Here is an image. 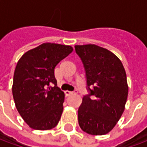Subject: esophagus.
Returning a JSON list of instances; mask_svg holds the SVG:
<instances>
[{
	"mask_svg": "<svg viewBox=\"0 0 147 147\" xmlns=\"http://www.w3.org/2000/svg\"><path fill=\"white\" fill-rule=\"evenodd\" d=\"M74 93H77V91H75V92H73V91H69V90H66V91H65V94H66L67 96H69V95H71V94H74Z\"/></svg>",
	"mask_w": 147,
	"mask_h": 147,
	"instance_id": "esophagus-1",
	"label": "esophagus"
}]
</instances>
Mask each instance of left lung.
Returning <instances> with one entry per match:
<instances>
[{
  "mask_svg": "<svg viewBox=\"0 0 147 147\" xmlns=\"http://www.w3.org/2000/svg\"><path fill=\"white\" fill-rule=\"evenodd\" d=\"M75 49L85 68L89 91L78 110L79 124L90 135H105L125 108L128 86L124 67L116 55L98 45H75Z\"/></svg>",
  "mask_w": 147,
  "mask_h": 147,
  "instance_id": "obj_1",
  "label": "left lung"
}]
</instances>
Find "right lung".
I'll use <instances>...</instances> for the list:
<instances>
[{
    "label": "right lung",
    "mask_w": 147,
    "mask_h": 147,
    "mask_svg": "<svg viewBox=\"0 0 147 147\" xmlns=\"http://www.w3.org/2000/svg\"><path fill=\"white\" fill-rule=\"evenodd\" d=\"M72 51L70 45L47 42L25 53L18 61L12 95L19 113L31 128L43 131L57 125L64 93L57 86L54 68Z\"/></svg>",
    "instance_id": "right-lung-1"
}]
</instances>
